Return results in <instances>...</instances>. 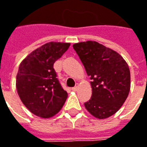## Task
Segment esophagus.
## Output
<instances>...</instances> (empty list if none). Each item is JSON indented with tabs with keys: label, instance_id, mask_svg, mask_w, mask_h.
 <instances>
[{
	"label": "esophagus",
	"instance_id": "1",
	"mask_svg": "<svg viewBox=\"0 0 147 147\" xmlns=\"http://www.w3.org/2000/svg\"><path fill=\"white\" fill-rule=\"evenodd\" d=\"M78 88H79V86H78V84L76 85V86L74 87V88H71V90L74 91V92H76V91H77L78 90Z\"/></svg>",
	"mask_w": 147,
	"mask_h": 147
}]
</instances>
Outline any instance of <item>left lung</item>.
<instances>
[{
  "label": "left lung",
  "instance_id": "1",
  "mask_svg": "<svg viewBox=\"0 0 147 147\" xmlns=\"http://www.w3.org/2000/svg\"><path fill=\"white\" fill-rule=\"evenodd\" d=\"M87 75L90 77L92 96L84 103L90 114L105 119L122 106L130 90V71L127 63L115 51L95 41L75 43Z\"/></svg>",
  "mask_w": 147,
  "mask_h": 147
}]
</instances>
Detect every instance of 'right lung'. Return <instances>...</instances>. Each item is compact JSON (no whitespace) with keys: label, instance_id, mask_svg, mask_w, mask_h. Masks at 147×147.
<instances>
[{"label":"right lung","instance_id":"right-lung-1","mask_svg":"<svg viewBox=\"0 0 147 147\" xmlns=\"http://www.w3.org/2000/svg\"><path fill=\"white\" fill-rule=\"evenodd\" d=\"M69 47L68 42H51L32 51L20 63L16 80L19 97L39 117L55 116L67 100V93L56 78L54 63Z\"/></svg>","mask_w":147,"mask_h":147}]
</instances>
